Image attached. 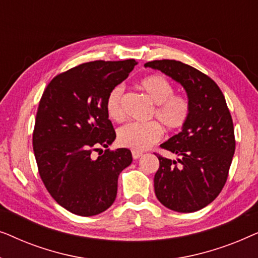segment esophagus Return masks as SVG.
I'll list each match as a JSON object with an SVG mask.
<instances>
[{
  "instance_id": "1",
  "label": "esophagus",
  "mask_w": 258,
  "mask_h": 258,
  "mask_svg": "<svg viewBox=\"0 0 258 258\" xmlns=\"http://www.w3.org/2000/svg\"><path fill=\"white\" fill-rule=\"evenodd\" d=\"M133 158L134 160H137V158H140L142 156V153H140V151H133Z\"/></svg>"
}]
</instances>
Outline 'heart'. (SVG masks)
<instances>
[{
  "mask_svg": "<svg viewBox=\"0 0 258 258\" xmlns=\"http://www.w3.org/2000/svg\"><path fill=\"white\" fill-rule=\"evenodd\" d=\"M140 87L146 93L155 107L150 112V118L158 121L148 123H126L117 132L118 143L134 151L149 149L163 136V125L169 132L179 130L188 121L190 115L189 100L182 95L174 94V86L165 77L151 75L140 82ZM124 86L117 84L112 88L107 97V110L115 121L123 118L122 97Z\"/></svg>",
  "mask_w": 258,
  "mask_h": 258,
  "instance_id": "b5f03b06",
  "label": "heart"
}]
</instances>
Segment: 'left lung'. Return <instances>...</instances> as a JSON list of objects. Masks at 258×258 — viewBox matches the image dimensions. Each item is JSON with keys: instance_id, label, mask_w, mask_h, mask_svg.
<instances>
[{"instance_id": "left-lung-1", "label": "left lung", "mask_w": 258, "mask_h": 258, "mask_svg": "<svg viewBox=\"0 0 258 258\" xmlns=\"http://www.w3.org/2000/svg\"><path fill=\"white\" fill-rule=\"evenodd\" d=\"M144 67L161 70L188 95V121L181 133L161 144L178 158L157 155L160 168L154 186L157 200L168 209L194 213L213 202L227 182L236 144L230 111L215 81L200 70L175 59Z\"/></svg>"}]
</instances>
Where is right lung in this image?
Here are the masks:
<instances>
[{
	"label": "right lung",
	"mask_w": 258,
	"mask_h": 258,
	"mask_svg": "<svg viewBox=\"0 0 258 258\" xmlns=\"http://www.w3.org/2000/svg\"><path fill=\"white\" fill-rule=\"evenodd\" d=\"M136 64L135 59L83 63L55 76L42 95L35 158L49 194L70 213L94 216L107 210L117 195L118 175L132 164L129 149H107L116 139L107 97ZM93 151L100 156L94 159Z\"/></svg>",
	"instance_id": "right-lung-1"
}]
</instances>
